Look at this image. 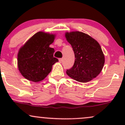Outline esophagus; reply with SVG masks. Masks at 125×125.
Segmentation results:
<instances>
[{
    "mask_svg": "<svg viewBox=\"0 0 125 125\" xmlns=\"http://www.w3.org/2000/svg\"><path fill=\"white\" fill-rule=\"evenodd\" d=\"M59 61L60 63H62V58L59 59Z\"/></svg>",
    "mask_w": 125,
    "mask_h": 125,
    "instance_id": "34e87169",
    "label": "esophagus"
}]
</instances>
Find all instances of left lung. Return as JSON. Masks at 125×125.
I'll return each instance as SVG.
<instances>
[{"label":"left lung","mask_w":125,"mask_h":125,"mask_svg":"<svg viewBox=\"0 0 125 125\" xmlns=\"http://www.w3.org/2000/svg\"><path fill=\"white\" fill-rule=\"evenodd\" d=\"M74 51L75 61L66 74L77 82H88L99 74L104 64V56L99 43L86 33L79 31L65 33Z\"/></svg>","instance_id":"8db88e82"}]
</instances>
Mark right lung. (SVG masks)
I'll list each match as a JSON object with an SVG mask.
<instances>
[{"label": "right lung", "instance_id": "right-lung-1", "mask_svg": "<svg viewBox=\"0 0 125 125\" xmlns=\"http://www.w3.org/2000/svg\"><path fill=\"white\" fill-rule=\"evenodd\" d=\"M55 37V34L39 31L19 49L18 67L27 80L35 83L42 81L59 61L53 57L54 49L49 47Z\"/></svg>", "mask_w": 125, "mask_h": 125}]
</instances>
